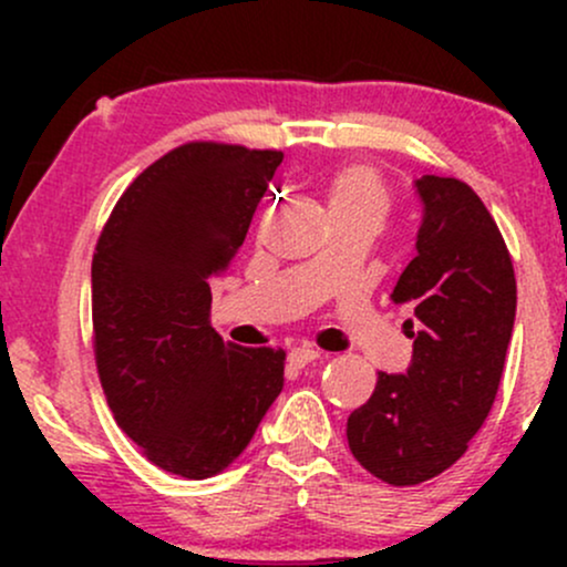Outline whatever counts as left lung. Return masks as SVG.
I'll use <instances>...</instances> for the list:
<instances>
[{"label": "left lung", "mask_w": 567, "mask_h": 567, "mask_svg": "<svg viewBox=\"0 0 567 567\" xmlns=\"http://www.w3.org/2000/svg\"><path fill=\"white\" fill-rule=\"evenodd\" d=\"M282 152L186 143L146 167L93 256V347L116 426L159 470L224 472L282 392L285 351L210 324V279L237 256Z\"/></svg>", "instance_id": "obj_1"}]
</instances>
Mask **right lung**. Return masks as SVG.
<instances>
[{
  "mask_svg": "<svg viewBox=\"0 0 567 567\" xmlns=\"http://www.w3.org/2000/svg\"><path fill=\"white\" fill-rule=\"evenodd\" d=\"M415 258L392 292L419 320L405 373H379L375 392L349 415V451L373 477L419 485L453 466L496 400L512 341L517 282L491 213L424 194Z\"/></svg>",
  "mask_w": 567,
  "mask_h": 567,
  "instance_id": "1",
  "label": "right lung"
}]
</instances>
